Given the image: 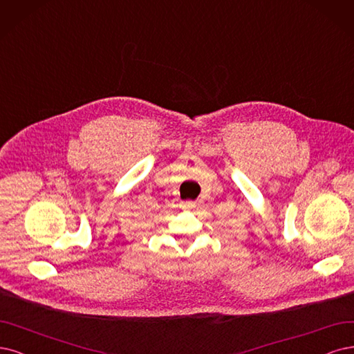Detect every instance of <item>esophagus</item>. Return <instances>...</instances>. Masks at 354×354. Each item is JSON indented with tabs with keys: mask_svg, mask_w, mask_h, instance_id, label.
Returning a JSON list of instances; mask_svg holds the SVG:
<instances>
[{
	"mask_svg": "<svg viewBox=\"0 0 354 354\" xmlns=\"http://www.w3.org/2000/svg\"><path fill=\"white\" fill-rule=\"evenodd\" d=\"M180 206L184 209H192V207H196V203H194V201H184L180 204Z\"/></svg>",
	"mask_w": 354,
	"mask_h": 354,
	"instance_id": "34e87169",
	"label": "esophagus"
}]
</instances>
